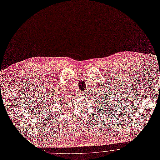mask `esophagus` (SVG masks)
Instances as JSON below:
<instances>
[{
    "label": "esophagus",
    "instance_id": "34e87169",
    "mask_svg": "<svg viewBox=\"0 0 160 160\" xmlns=\"http://www.w3.org/2000/svg\"><path fill=\"white\" fill-rule=\"evenodd\" d=\"M80 95H81V96H84V95H85V93H84L83 92H80Z\"/></svg>",
    "mask_w": 160,
    "mask_h": 160
}]
</instances>
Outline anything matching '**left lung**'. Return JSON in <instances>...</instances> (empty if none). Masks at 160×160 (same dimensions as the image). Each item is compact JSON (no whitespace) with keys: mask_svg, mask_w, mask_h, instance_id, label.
<instances>
[{"mask_svg":"<svg viewBox=\"0 0 160 160\" xmlns=\"http://www.w3.org/2000/svg\"><path fill=\"white\" fill-rule=\"evenodd\" d=\"M109 98H108V99H109ZM101 99H102V100H103V102L104 103V104H103V105H104V106L105 105H104L105 104L106 105H107V103H105V101H106V102H107V100H105V98H102V99H100V100H101ZM100 102H101V103H102V102H101V101H100Z\"/></svg>","mask_w":160,"mask_h":160,"instance_id":"obj_1","label":"left lung"}]
</instances>
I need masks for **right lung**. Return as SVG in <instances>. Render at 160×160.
Returning <instances> with one entry per match:
<instances>
[{
	"label": "right lung",
	"instance_id": "right-lung-1",
	"mask_svg": "<svg viewBox=\"0 0 160 160\" xmlns=\"http://www.w3.org/2000/svg\"><path fill=\"white\" fill-rule=\"evenodd\" d=\"M63 104H64V103H63Z\"/></svg>",
	"mask_w": 160,
	"mask_h": 160
}]
</instances>
